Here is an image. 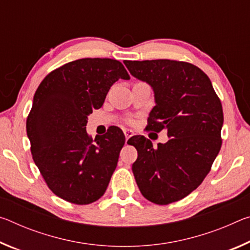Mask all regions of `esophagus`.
<instances>
[{
	"instance_id": "1",
	"label": "esophagus",
	"mask_w": 250,
	"mask_h": 250,
	"mask_svg": "<svg viewBox=\"0 0 250 250\" xmlns=\"http://www.w3.org/2000/svg\"><path fill=\"white\" fill-rule=\"evenodd\" d=\"M124 132H125V140H126V141H128L129 139H130V138L132 137V135H133V131H132V130H125Z\"/></svg>"
}]
</instances>
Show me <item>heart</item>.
Listing matches in <instances>:
<instances>
[{
  "label": "heart",
  "mask_w": 250,
  "mask_h": 250,
  "mask_svg": "<svg viewBox=\"0 0 250 250\" xmlns=\"http://www.w3.org/2000/svg\"><path fill=\"white\" fill-rule=\"evenodd\" d=\"M128 122H129V124H131V122H132V120H128Z\"/></svg>",
  "instance_id": "heart-1"
}]
</instances>
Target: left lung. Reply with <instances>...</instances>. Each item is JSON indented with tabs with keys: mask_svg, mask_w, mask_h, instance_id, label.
<instances>
[{
	"mask_svg": "<svg viewBox=\"0 0 250 250\" xmlns=\"http://www.w3.org/2000/svg\"><path fill=\"white\" fill-rule=\"evenodd\" d=\"M124 62L133 77L153 89L149 129L167 130L170 138L158 147L143 135L130 139L129 145L138 151L132 164L134 179L146 200L167 205L196 189L210 171L222 146L221 100L207 75L189 62Z\"/></svg>",
	"mask_w": 250,
	"mask_h": 250,
	"instance_id": "obj_1",
	"label": "left lung"
}]
</instances>
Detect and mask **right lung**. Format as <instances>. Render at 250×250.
Instances as JSON below:
<instances>
[{
    "label": "right lung",
    "mask_w": 250,
    "mask_h": 250,
    "mask_svg": "<svg viewBox=\"0 0 250 250\" xmlns=\"http://www.w3.org/2000/svg\"><path fill=\"white\" fill-rule=\"evenodd\" d=\"M129 78L119 61L83 58L53 70L37 88L26 132L34 162L55 195L78 205L104 195L125 138L117 126L90 138L88 116L117 80Z\"/></svg>",
    "instance_id": "obj_1"
}]
</instances>
